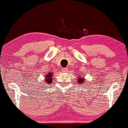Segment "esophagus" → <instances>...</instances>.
I'll return each instance as SVG.
<instances>
[{
    "mask_svg": "<svg viewBox=\"0 0 128 128\" xmlns=\"http://www.w3.org/2000/svg\"><path fill=\"white\" fill-rule=\"evenodd\" d=\"M68 71V68L67 67H64V68H62V72H67Z\"/></svg>",
    "mask_w": 128,
    "mask_h": 128,
    "instance_id": "34e87169",
    "label": "esophagus"
}]
</instances>
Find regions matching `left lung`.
Returning a JSON list of instances; mask_svg holds the SVG:
<instances>
[{
    "mask_svg": "<svg viewBox=\"0 0 128 128\" xmlns=\"http://www.w3.org/2000/svg\"><path fill=\"white\" fill-rule=\"evenodd\" d=\"M85 79L84 78H82L81 77H79V78L78 79V82L80 84H82L85 82Z\"/></svg>",
    "mask_w": 128,
    "mask_h": 128,
    "instance_id": "1",
    "label": "left lung"
}]
</instances>
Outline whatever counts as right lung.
<instances>
[{
  "instance_id": "obj_1",
  "label": "right lung",
  "mask_w": 128,
  "mask_h": 128,
  "mask_svg": "<svg viewBox=\"0 0 128 128\" xmlns=\"http://www.w3.org/2000/svg\"><path fill=\"white\" fill-rule=\"evenodd\" d=\"M52 76L53 74L52 72H49L46 75H45L44 81L48 84H51V82H52Z\"/></svg>"
}]
</instances>
